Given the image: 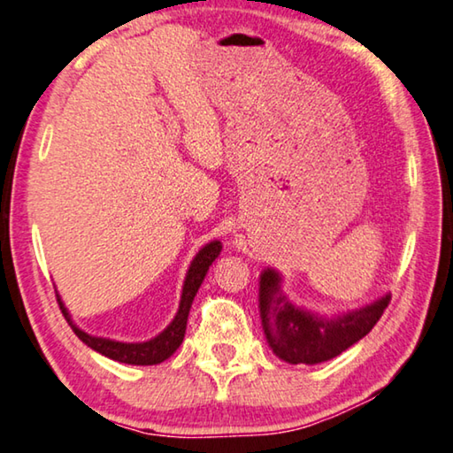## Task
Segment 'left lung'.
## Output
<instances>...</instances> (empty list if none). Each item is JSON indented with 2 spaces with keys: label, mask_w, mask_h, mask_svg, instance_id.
<instances>
[{
  "label": "left lung",
  "mask_w": 453,
  "mask_h": 453,
  "mask_svg": "<svg viewBox=\"0 0 453 453\" xmlns=\"http://www.w3.org/2000/svg\"><path fill=\"white\" fill-rule=\"evenodd\" d=\"M280 282L282 278L276 270L262 272L260 317L270 349L276 357L292 365H317L339 357L342 350L371 333L391 300L387 294L369 306L328 320L294 306L284 296Z\"/></svg>",
  "instance_id": "left-lung-1"
}]
</instances>
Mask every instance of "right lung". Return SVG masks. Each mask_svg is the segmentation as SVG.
Instances as JSON below:
<instances>
[{
    "label": "right lung",
    "mask_w": 453,
    "mask_h": 453,
    "mask_svg": "<svg viewBox=\"0 0 453 453\" xmlns=\"http://www.w3.org/2000/svg\"><path fill=\"white\" fill-rule=\"evenodd\" d=\"M219 252H221V243L218 240L210 242L205 248L199 250V254L193 257V262L189 265L188 276H185L181 303H179V311L175 314L173 322H171L161 334H157L155 339H150L147 342H119L111 339H100V336H90L88 333H84V330H81L74 322H72L66 306H64L58 294H56V298H58L60 311L64 314V319L68 320L72 330H74V334L84 344H88L90 349H95L96 353L109 357L112 361L127 363V365H159L165 361V358L173 355L179 349V344L183 342L193 298H196V294L199 290L201 282H203L207 270H210V265L213 264L215 257L219 256Z\"/></svg>",
    "instance_id": "add662e5"
}]
</instances>
